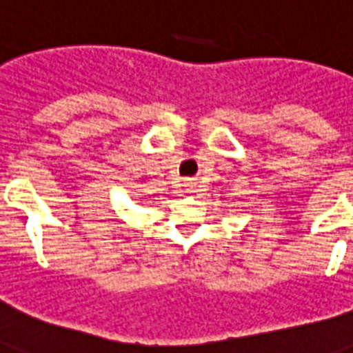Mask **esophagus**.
<instances>
[{
	"mask_svg": "<svg viewBox=\"0 0 353 353\" xmlns=\"http://www.w3.org/2000/svg\"><path fill=\"white\" fill-rule=\"evenodd\" d=\"M185 187H187V189H189V190H194V187H196V185L190 183V181H187V183H185Z\"/></svg>",
	"mask_w": 353,
	"mask_h": 353,
	"instance_id": "1",
	"label": "esophagus"
}]
</instances>
